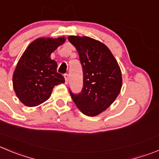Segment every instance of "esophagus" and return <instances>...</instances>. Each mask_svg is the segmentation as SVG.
<instances>
[{
  "label": "esophagus",
  "mask_w": 159,
  "mask_h": 159,
  "mask_svg": "<svg viewBox=\"0 0 159 159\" xmlns=\"http://www.w3.org/2000/svg\"><path fill=\"white\" fill-rule=\"evenodd\" d=\"M64 76H65V84H67L68 82V78H69V77H68V74H65V75H64Z\"/></svg>",
  "instance_id": "obj_1"
}]
</instances>
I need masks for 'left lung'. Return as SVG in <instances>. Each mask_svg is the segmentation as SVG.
Returning <instances> with one entry per match:
<instances>
[{
  "label": "left lung",
  "instance_id": "obj_1",
  "mask_svg": "<svg viewBox=\"0 0 159 159\" xmlns=\"http://www.w3.org/2000/svg\"><path fill=\"white\" fill-rule=\"evenodd\" d=\"M68 41L78 51L82 65L84 84L72 100L83 113L96 116L114 102L121 89V72L109 48L89 37L69 36Z\"/></svg>",
  "mask_w": 159,
  "mask_h": 159
}]
</instances>
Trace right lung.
Returning a JSON list of instances; mask_svg holds the SVG:
<instances>
[{"instance_id":"add662e5","label":"right lung","mask_w":159,"mask_h":159,"mask_svg":"<svg viewBox=\"0 0 159 159\" xmlns=\"http://www.w3.org/2000/svg\"><path fill=\"white\" fill-rule=\"evenodd\" d=\"M65 41L64 37L38 39L20 57L13 73V87L19 99L27 106L44 102L54 86L65 83L63 75L57 72V62L50 59L51 53Z\"/></svg>"}]
</instances>
